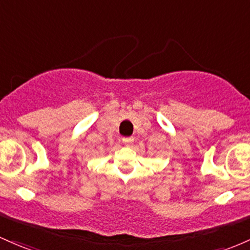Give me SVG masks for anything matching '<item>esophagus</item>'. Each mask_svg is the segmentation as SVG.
Returning a JSON list of instances; mask_svg holds the SVG:
<instances>
[{
	"instance_id": "obj_1",
	"label": "esophagus",
	"mask_w": 250,
	"mask_h": 250,
	"mask_svg": "<svg viewBox=\"0 0 250 250\" xmlns=\"http://www.w3.org/2000/svg\"><path fill=\"white\" fill-rule=\"evenodd\" d=\"M133 141H134V138H131V136L130 138H123L122 139V142L125 145H130Z\"/></svg>"
}]
</instances>
